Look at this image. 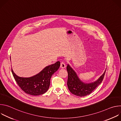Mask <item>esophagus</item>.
I'll return each mask as SVG.
<instances>
[{
  "label": "esophagus",
  "mask_w": 121,
  "mask_h": 121,
  "mask_svg": "<svg viewBox=\"0 0 121 121\" xmlns=\"http://www.w3.org/2000/svg\"><path fill=\"white\" fill-rule=\"evenodd\" d=\"M60 67L62 68H64L65 67V64L64 62H62L61 63V64H60Z\"/></svg>",
  "instance_id": "1"
}]
</instances>
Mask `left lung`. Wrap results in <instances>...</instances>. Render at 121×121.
<instances>
[{
  "label": "left lung",
  "instance_id": "left-lung-1",
  "mask_svg": "<svg viewBox=\"0 0 121 121\" xmlns=\"http://www.w3.org/2000/svg\"><path fill=\"white\" fill-rule=\"evenodd\" d=\"M66 69L68 73L67 85L69 90L74 95L84 97L91 94L100 84L104 78L106 69L98 79L88 83L80 80L77 73L69 64H67Z\"/></svg>",
  "mask_w": 121,
  "mask_h": 121
}]
</instances>
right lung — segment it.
<instances>
[{
	"label": "right lung",
	"mask_w": 121,
	"mask_h": 121,
	"mask_svg": "<svg viewBox=\"0 0 121 121\" xmlns=\"http://www.w3.org/2000/svg\"><path fill=\"white\" fill-rule=\"evenodd\" d=\"M60 65L59 61L45 67L39 73L29 78L17 76L11 69L14 79L21 89L26 93L38 96L45 93L49 89L50 79Z\"/></svg>",
	"instance_id": "obj_1"
}]
</instances>
